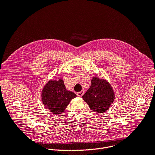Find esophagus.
I'll list each match as a JSON object with an SVG mask.
<instances>
[{
	"instance_id": "esophagus-1",
	"label": "esophagus",
	"mask_w": 155,
	"mask_h": 155,
	"mask_svg": "<svg viewBox=\"0 0 155 155\" xmlns=\"http://www.w3.org/2000/svg\"><path fill=\"white\" fill-rule=\"evenodd\" d=\"M83 94H84V91H83V90H82V91H80V92L77 93V96H78V97H81V96L83 95Z\"/></svg>"
}]
</instances>
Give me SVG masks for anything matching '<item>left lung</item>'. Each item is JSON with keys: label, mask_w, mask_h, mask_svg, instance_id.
I'll return each instance as SVG.
<instances>
[{"label": "left lung", "mask_w": 155, "mask_h": 155, "mask_svg": "<svg viewBox=\"0 0 155 155\" xmlns=\"http://www.w3.org/2000/svg\"><path fill=\"white\" fill-rule=\"evenodd\" d=\"M90 108L97 114H102L109 108L115 100L113 87L106 80L94 77L91 84L82 96Z\"/></svg>", "instance_id": "1"}]
</instances>
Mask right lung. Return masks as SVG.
Masks as SVG:
<instances>
[{"label": "right lung", "mask_w": 155, "mask_h": 155, "mask_svg": "<svg viewBox=\"0 0 155 155\" xmlns=\"http://www.w3.org/2000/svg\"><path fill=\"white\" fill-rule=\"evenodd\" d=\"M41 97L44 107L53 114L59 115L77 95L66 89L63 80L60 78L49 80L43 88Z\"/></svg>", "instance_id": "add662e5"}]
</instances>
